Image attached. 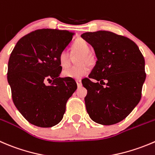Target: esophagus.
<instances>
[{"label": "esophagus", "mask_w": 155, "mask_h": 155, "mask_svg": "<svg viewBox=\"0 0 155 155\" xmlns=\"http://www.w3.org/2000/svg\"><path fill=\"white\" fill-rule=\"evenodd\" d=\"M76 84H77V86L78 87H81L82 86V81L80 80V79H79V80H76Z\"/></svg>", "instance_id": "esophagus-1"}]
</instances>
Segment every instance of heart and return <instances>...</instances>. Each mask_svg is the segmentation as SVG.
<instances>
[{
    "label": "heart",
    "instance_id": "1",
    "mask_svg": "<svg viewBox=\"0 0 155 155\" xmlns=\"http://www.w3.org/2000/svg\"><path fill=\"white\" fill-rule=\"evenodd\" d=\"M72 50L73 52H78L82 54L79 64L82 65L78 67H71L68 70L63 72L62 75L65 78H70L73 79H82L87 76L88 73V68L84 64H89L91 61V56L90 54L91 47L85 40L79 38L76 40L72 45ZM58 63L61 67L66 69L70 66V56L69 54L65 51H63L58 55Z\"/></svg>",
    "mask_w": 155,
    "mask_h": 155
}]
</instances>
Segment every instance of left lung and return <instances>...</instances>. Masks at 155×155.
Here are the masks:
<instances>
[{
    "label": "left lung",
    "mask_w": 155,
    "mask_h": 155,
    "mask_svg": "<svg viewBox=\"0 0 155 155\" xmlns=\"http://www.w3.org/2000/svg\"><path fill=\"white\" fill-rule=\"evenodd\" d=\"M81 37L91 45L97 62L82 83L87 89L85 107L90 118L101 125L125 119L140 101L146 74L145 59L137 45L108 31L85 32ZM104 81L108 82L104 87Z\"/></svg>",
    "instance_id": "1"
}]
</instances>
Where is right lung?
I'll list each match as a JSON object with an SVG mask.
<instances>
[{
	"instance_id": "1",
	"label": "right lung",
	"mask_w": 155,
	"mask_h": 155,
	"mask_svg": "<svg viewBox=\"0 0 155 155\" xmlns=\"http://www.w3.org/2000/svg\"><path fill=\"white\" fill-rule=\"evenodd\" d=\"M73 35L67 30H35L21 38L10 54L7 81L13 101L33 125L52 127L59 124L67 100L77 88L74 79L59 76L62 67L58 55ZM47 81L52 83L46 86Z\"/></svg>"
}]
</instances>
